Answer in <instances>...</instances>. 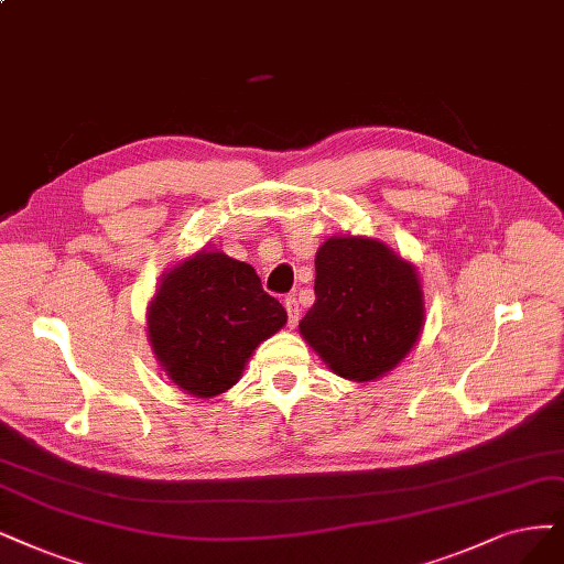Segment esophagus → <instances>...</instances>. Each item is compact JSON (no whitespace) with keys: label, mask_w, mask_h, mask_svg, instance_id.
Here are the masks:
<instances>
[{"label":"esophagus","mask_w":564,"mask_h":564,"mask_svg":"<svg viewBox=\"0 0 564 564\" xmlns=\"http://www.w3.org/2000/svg\"><path fill=\"white\" fill-rule=\"evenodd\" d=\"M283 306H285V311H288V325L290 327H295L297 325V321H300V304H297V300H295V295H288L285 300H283Z\"/></svg>","instance_id":"esophagus-1"}]
</instances>
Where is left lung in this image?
Masks as SVG:
<instances>
[{"mask_svg":"<svg viewBox=\"0 0 564 564\" xmlns=\"http://www.w3.org/2000/svg\"><path fill=\"white\" fill-rule=\"evenodd\" d=\"M314 290L300 335L341 379H381L421 337L419 274L379 239L329 237L316 253Z\"/></svg>","mask_w":564,"mask_h":564,"instance_id":"obj_1","label":"left lung"}]
</instances>
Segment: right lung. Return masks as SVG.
<instances>
[{"label":"right lung","mask_w":564,"mask_h":564,"mask_svg":"<svg viewBox=\"0 0 564 564\" xmlns=\"http://www.w3.org/2000/svg\"><path fill=\"white\" fill-rule=\"evenodd\" d=\"M149 341L162 371L193 398L232 388L253 350L285 325L256 269L199 250L162 276L149 304Z\"/></svg>","instance_id":"add662e5"}]
</instances>
